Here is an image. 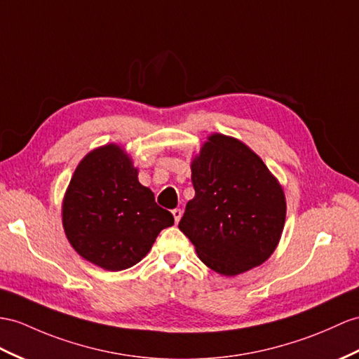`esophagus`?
I'll use <instances>...</instances> for the list:
<instances>
[{"mask_svg": "<svg viewBox=\"0 0 359 359\" xmlns=\"http://www.w3.org/2000/svg\"><path fill=\"white\" fill-rule=\"evenodd\" d=\"M172 215H173L175 224H178L180 219H181V216H182V210L181 208H175V210H172Z\"/></svg>", "mask_w": 359, "mask_h": 359, "instance_id": "esophagus-1", "label": "esophagus"}]
</instances>
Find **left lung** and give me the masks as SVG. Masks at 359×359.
Instances as JSON below:
<instances>
[{
	"label": "left lung",
	"instance_id": "8db88e82",
	"mask_svg": "<svg viewBox=\"0 0 359 359\" xmlns=\"http://www.w3.org/2000/svg\"><path fill=\"white\" fill-rule=\"evenodd\" d=\"M190 169L195 196L178 226L201 262L226 277L266 262L282 238L286 198L260 156L241 140L215 133Z\"/></svg>",
	"mask_w": 359,
	"mask_h": 359
}]
</instances>
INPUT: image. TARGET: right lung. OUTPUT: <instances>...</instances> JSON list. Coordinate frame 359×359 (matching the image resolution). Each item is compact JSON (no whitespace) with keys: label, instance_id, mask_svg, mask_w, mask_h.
<instances>
[{"label":"right lung","instance_id":"1","mask_svg":"<svg viewBox=\"0 0 359 359\" xmlns=\"http://www.w3.org/2000/svg\"><path fill=\"white\" fill-rule=\"evenodd\" d=\"M62 225L79 256L102 269L121 271L151 251L173 216L140 184L125 147L108 143L77 164L62 201Z\"/></svg>","mask_w":359,"mask_h":359}]
</instances>
